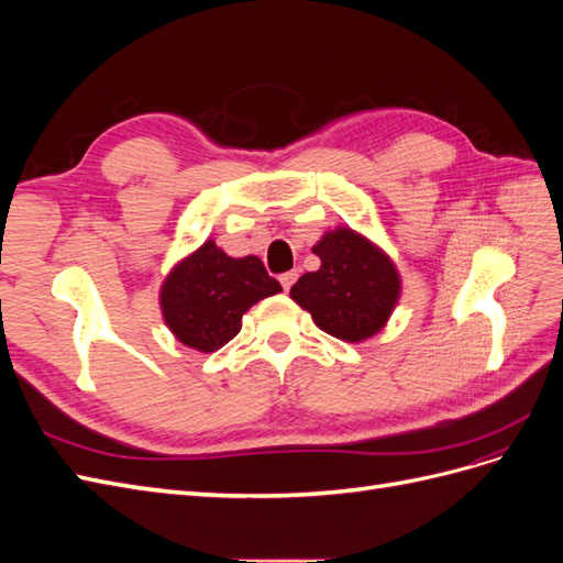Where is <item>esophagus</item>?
<instances>
[{
    "mask_svg": "<svg viewBox=\"0 0 563 563\" xmlns=\"http://www.w3.org/2000/svg\"><path fill=\"white\" fill-rule=\"evenodd\" d=\"M298 279V272H284V275L279 277V282H282V286H284V291H288V288L294 286V282Z\"/></svg>",
    "mask_w": 563,
    "mask_h": 563,
    "instance_id": "1",
    "label": "esophagus"
}]
</instances>
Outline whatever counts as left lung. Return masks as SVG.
<instances>
[{"label": "left lung", "instance_id": "8db88e82", "mask_svg": "<svg viewBox=\"0 0 563 563\" xmlns=\"http://www.w3.org/2000/svg\"><path fill=\"white\" fill-rule=\"evenodd\" d=\"M312 253L321 265L291 286V298L338 340L362 343L376 335L401 296V277L389 255L350 228L323 234Z\"/></svg>", "mask_w": 563, "mask_h": 563}]
</instances>
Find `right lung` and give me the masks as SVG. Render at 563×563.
<instances>
[{
    "instance_id": "obj_1",
    "label": "right lung",
    "mask_w": 563,
    "mask_h": 563,
    "mask_svg": "<svg viewBox=\"0 0 563 563\" xmlns=\"http://www.w3.org/2000/svg\"><path fill=\"white\" fill-rule=\"evenodd\" d=\"M279 291L258 255L232 258L207 240L168 272L159 308L176 340L209 354L242 331V317L255 302Z\"/></svg>"
}]
</instances>
